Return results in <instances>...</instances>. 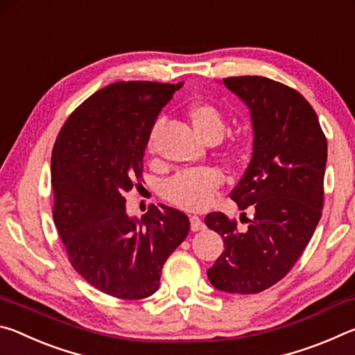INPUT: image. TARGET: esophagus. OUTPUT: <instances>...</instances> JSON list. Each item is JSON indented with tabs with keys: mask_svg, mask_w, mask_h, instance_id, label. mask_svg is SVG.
Wrapping results in <instances>:
<instances>
[{
	"mask_svg": "<svg viewBox=\"0 0 355 355\" xmlns=\"http://www.w3.org/2000/svg\"><path fill=\"white\" fill-rule=\"evenodd\" d=\"M189 220H191V230L192 232H199V230H202L203 227H205V224H203V220L199 218V216H191L189 218Z\"/></svg>",
	"mask_w": 355,
	"mask_h": 355,
	"instance_id": "34e87169",
	"label": "esophagus"
}]
</instances>
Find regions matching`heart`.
Returning <instances> with one entry per match:
<instances>
[{"label": "heart", "instance_id": "1", "mask_svg": "<svg viewBox=\"0 0 355 355\" xmlns=\"http://www.w3.org/2000/svg\"><path fill=\"white\" fill-rule=\"evenodd\" d=\"M188 116L197 133L208 142L219 141L225 131V116L218 106L208 101L196 103L189 107ZM161 122H156L152 130H150L147 139V150L150 153L155 152L156 135H158ZM244 139L241 136L230 137L222 147V152L228 158L239 155L243 150ZM224 183V175L219 169L211 166L192 167V169H184L177 172L175 175L167 178L161 186V196L172 205L183 209H197L207 208L214 194Z\"/></svg>", "mask_w": 355, "mask_h": 355}]
</instances>
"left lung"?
Returning <instances> with one entry per match:
<instances>
[{
	"mask_svg": "<svg viewBox=\"0 0 355 355\" xmlns=\"http://www.w3.org/2000/svg\"><path fill=\"white\" fill-rule=\"evenodd\" d=\"M222 81L245 101L254 122L250 164L230 194L254 219L245 218L249 225L239 230L224 213L205 216L225 248L207 274L220 291L257 294L291 271L313 236L324 205L327 139L296 89L264 76Z\"/></svg>",
	"mask_w": 355,
	"mask_h": 355,
	"instance_id": "obj_1",
	"label": "left lung"
}]
</instances>
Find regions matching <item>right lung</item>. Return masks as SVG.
Listing matches in <instances>:
<instances>
[{
  "label": "right lung",
  "instance_id": "right-lung-1",
  "mask_svg": "<svg viewBox=\"0 0 355 355\" xmlns=\"http://www.w3.org/2000/svg\"><path fill=\"white\" fill-rule=\"evenodd\" d=\"M183 83L117 81L91 95L65 120L51 155L53 219L69 261L112 297L158 290L161 269L189 233L175 208L152 205L141 220L125 209L141 184L155 119Z\"/></svg>",
  "mask_w": 355,
  "mask_h": 355
}]
</instances>
